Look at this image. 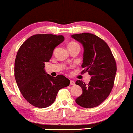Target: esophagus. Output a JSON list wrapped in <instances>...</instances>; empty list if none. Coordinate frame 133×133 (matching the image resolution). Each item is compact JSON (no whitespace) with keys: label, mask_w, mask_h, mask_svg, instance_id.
<instances>
[{"label":"esophagus","mask_w":133,"mask_h":133,"mask_svg":"<svg viewBox=\"0 0 133 133\" xmlns=\"http://www.w3.org/2000/svg\"><path fill=\"white\" fill-rule=\"evenodd\" d=\"M70 84H71V85H74L76 84H75V82L74 81H70Z\"/></svg>","instance_id":"esophagus-1"}]
</instances>
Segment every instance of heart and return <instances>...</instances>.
Here are the masks:
<instances>
[{
	"mask_svg": "<svg viewBox=\"0 0 133 133\" xmlns=\"http://www.w3.org/2000/svg\"><path fill=\"white\" fill-rule=\"evenodd\" d=\"M68 48L69 50L71 51L72 49H74L76 48H79L80 49V46L77 43L74 42V41H71L68 43Z\"/></svg>",
	"mask_w": 133,
	"mask_h": 133,
	"instance_id": "obj_1",
	"label": "heart"
}]
</instances>
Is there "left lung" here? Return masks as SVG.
<instances>
[{
    "mask_svg": "<svg viewBox=\"0 0 133 133\" xmlns=\"http://www.w3.org/2000/svg\"><path fill=\"white\" fill-rule=\"evenodd\" d=\"M72 37L82 43L84 48L82 74L89 72L91 79L88 84L78 80L82 94L76 102L86 108L98 106L106 100L111 92L116 64L111 49L107 43L95 35L89 33L72 35Z\"/></svg>",
    "mask_w": 133,
    "mask_h": 133,
    "instance_id": "1",
    "label": "left lung"
}]
</instances>
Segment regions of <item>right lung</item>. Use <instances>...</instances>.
Returning a JSON list of instances; mask_svg holds the SVG:
<instances>
[{"label": "right lung", "mask_w": 133, "mask_h": 133, "mask_svg": "<svg viewBox=\"0 0 133 133\" xmlns=\"http://www.w3.org/2000/svg\"><path fill=\"white\" fill-rule=\"evenodd\" d=\"M64 40L62 35H35L28 38L17 52L14 68L16 82L24 98L34 107L50 106L58 91L70 84L63 75L52 77L44 69L54 48Z\"/></svg>", "instance_id": "obj_1"}]
</instances>
